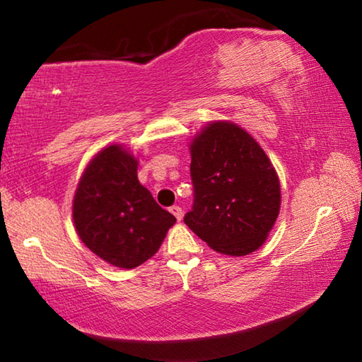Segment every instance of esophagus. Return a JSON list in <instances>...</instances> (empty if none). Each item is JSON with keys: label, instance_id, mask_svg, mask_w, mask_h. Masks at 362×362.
<instances>
[{"label": "esophagus", "instance_id": "1", "mask_svg": "<svg viewBox=\"0 0 362 362\" xmlns=\"http://www.w3.org/2000/svg\"><path fill=\"white\" fill-rule=\"evenodd\" d=\"M170 212L174 214L177 220H182L183 212H182V207L180 206H173V207H170Z\"/></svg>", "mask_w": 362, "mask_h": 362}]
</instances>
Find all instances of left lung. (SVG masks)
<instances>
[{
	"label": "left lung",
	"instance_id": "1",
	"mask_svg": "<svg viewBox=\"0 0 362 362\" xmlns=\"http://www.w3.org/2000/svg\"><path fill=\"white\" fill-rule=\"evenodd\" d=\"M194 203L185 223L211 249L247 255L267 241L281 207L276 170L235 122L211 121L189 144Z\"/></svg>",
	"mask_w": 362,
	"mask_h": 362
}]
</instances>
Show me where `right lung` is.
<instances>
[{
    "label": "right lung",
    "instance_id": "1",
    "mask_svg": "<svg viewBox=\"0 0 362 362\" xmlns=\"http://www.w3.org/2000/svg\"><path fill=\"white\" fill-rule=\"evenodd\" d=\"M137 166L121 144L108 145L86 166L73 198V223L81 241L102 260L124 269L151 259L175 223L140 185Z\"/></svg>",
    "mask_w": 362,
    "mask_h": 362
}]
</instances>
